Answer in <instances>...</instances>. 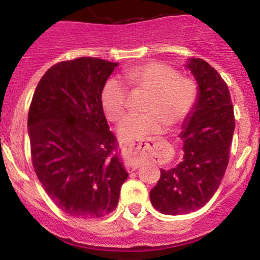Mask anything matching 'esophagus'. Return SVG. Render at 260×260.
<instances>
[{
  "mask_svg": "<svg viewBox=\"0 0 260 260\" xmlns=\"http://www.w3.org/2000/svg\"><path fill=\"white\" fill-rule=\"evenodd\" d=\"M143 145H144L143 143H139V144H129L124 147V150L129 155V159L126 162V169L128 172H132L138 169L139 161L137 160V155L143 150Z\"/></svg>",
  "mask_w": 260,
  "mask_h": 260,
  "instance_id": "1",
  "label": "esophagus"
}]
</instances>
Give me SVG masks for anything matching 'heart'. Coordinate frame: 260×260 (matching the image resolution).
Instances as JSON below:
<instances>
[{"label": "heart", "mask_w": 260, "mask_h": 260, "mask_svg": "<svg viewBox=\"0 0 260 260\" xmlns=\"http://www.w3.org/2000/svg\"><path fill=\"white\" fill-rule=\"evenodd\" d=\"M124 80L136 89L149 92L143 111L127 116L117 128L122 142L133 143L164 127H177L192 111L197 99V85L188 77L178 76L175 68L160 62L137 66L124 73ZM101 104L107 117L120 121L126 112L127 90L123 82L111 78L101 91Z\"/></svg>", "instance_id": "1"}]
</instances>
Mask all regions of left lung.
Listing matches in <instances>:
<instances>
[{"label": "left lung", "mask_w": 260, "mask_h": 260, "mask_svg": "<svg viewBox=\"0 0 260 260\" xmlns=\"http://www.w3.org/2000/svg\"><path fill=\"white\" fill-rule=\"evenodd\" d=\"M186 68L198 94L180 133L183 157L175 168L161 169L150 190L153 207L166 215L193 213L210 201L228 168L235 131L234 106L221 76L202 58H188Z\"/></svg>", "instance_id": "8db88e82"}]
</instances>
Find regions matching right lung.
Returning a JSON list of instances; mask_svg holds the SVG:
<instances>
[{
  "instance_id": "right-lung-1",
  "label": "right lung",
  "mask_w": 260,
  "mask_h": 260,
  "mask_svg": "<svg viewBox=\"0 0 260 260\" xmlns=\"http://www.w3.org/2000/svg\"><path fill=\"white\" fill-rule=\"evenodd\" d=\"M118 63L79 57L52 66L35 89L28 134L35 174L57 207L101 217L118 204L128 174L109 129L101 91Z\"/></svg>"
}]
</instances>
